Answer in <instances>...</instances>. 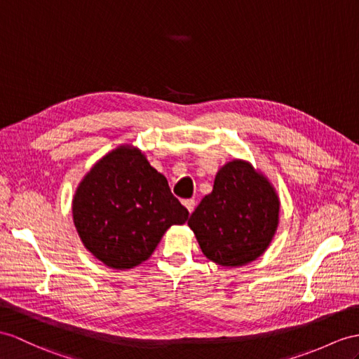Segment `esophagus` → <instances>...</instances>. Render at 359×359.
<instances>
[{"label": "esophagus", "mask_w": 359, "mask_h": 359, "mask_svg": "<svg viewBox=\"0 0 359 359\" xmlns=\"http://www.w3.org/2000/svg\"><path fill=\"white\" fill-rule=\"evenodd\" d=\"M182 204H184V207L189 210V213L194 212V208H195V199H186Z\"/></svg>", "instance_id": "34e87169"}]
</instances>
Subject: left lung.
Wrapping results in <instances>:
<instances>
[{
	"label": "left lung",
	"instance_id": "left-lung-1",
	"mask_svg": "<svg viewBox=\"0 0 359 359\" xmlns=\"http://www.w3.org/2000/svg\"><path fill=\"white\" fill-rule=\"evenodd\" d=\"M280 201L273 184L248 161L233 160L216 173L212 194L189 219L204 256L221 266L260 257L278 225Z\"/></svg>",
	"mask_w": 359,
	"mask_h": 359
}]
</instances>
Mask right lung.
Here are the masks:
<instances>
[{
  "label": "right lung",
  "instance_id": "obj_1",
  "mask_svg": "<svg viewBox=\"0 0 359 359\" xmlns=\"http://www.w3.org/2000/svg\"><path fill=\"white\" fill-rule=\"evenodd\" d=\"M187 217V208L172 195L164 175L129 144L95 163L73 198L79 238L95 259L114 269L134 268L149 259L168 229Z\"/></svg>",
  "mask_w": 359,
  "mask_h": 359
}]
</instances>
